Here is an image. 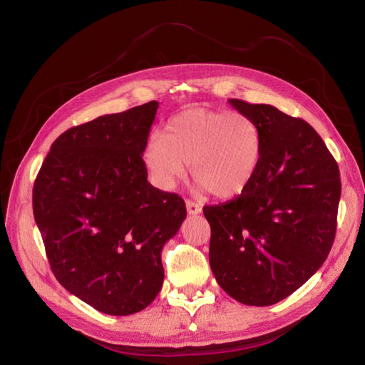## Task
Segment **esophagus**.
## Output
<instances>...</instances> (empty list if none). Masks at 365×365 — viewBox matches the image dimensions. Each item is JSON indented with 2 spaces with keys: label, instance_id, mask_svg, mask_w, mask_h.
Instances as JSON below:
<instances>
[{
  "label": "esophagus",
  "instance_id": "esophagus-1",
  "mask_svg": "<svg viewBox=\"0 0 365 365\" xmlns=\"http://www.w3.org/2000/svg\"><path fill=\"white\" fill-rule=\"evenodd\" d=\"M185 207H187V212H189V215H200L202 212V207L201 204H197L192 200H187L185 201Z\"/></svg>",
  "mask_w": 365,
  "mask_h": 365
}]
</instances>
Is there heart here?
Wrapping results in <instances>:
<instances>
[{
	"label": "heart",
	"instance_id": "1",
	"mask_svg": "<svg viewBox=\"0 0 365 365\" xmlns=\"http://www.w3.org/2000/svg\"><path fill=\"white\" fill-rule=\"evenodd\" d=\"M262 153V130L252 117L189 108L168 121L164 135L153 132L148 138L143 161L161 189H172L192 164V175L201 189L228 200L251 184Z\"/></svg>",
	"mask_w": 365,
	"mask_h": 365
}]
</instances>
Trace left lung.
<instances>
[{
	"label": "left lung",
	"instance_id": "8db88e82",
	"mask_svg": "<svg viewBox=\"0 0 365 365\" xmlns=\"http://www.w3.org/2000/svg\"><path fill=\"white\" fill-rule=\"evenodd\" d=\"M257 121L263 153L235 200L205 205L210 268L230 297L271 306L304 284L332 248L341 196L338 164L317 130L271 105L230 98Z\"/></svg>",
	"mask_w": 365,
	"mask_h": 365
}]
</instances>
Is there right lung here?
I'll return each instance as SVG.
<instances>
[{
	"label": "right lung",
	"instance_id": "add662e5",
	"mask_svg": "<svg viewBox=\"0 0 365 365\" xmlns=\"http://www.w3.org/2000/svg\"><path fill=\"white\" fill-rule=\"evenodd\" d=\"M157 109L153 101L65 130L33 185L54 277L108 315L135 314L155 300L163 247L187 216L181 196L148 181L143 150Z\"/></svg>",
	"mask_w": 365,
	"mask_h": 365
}]
</instances>
